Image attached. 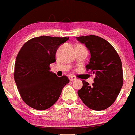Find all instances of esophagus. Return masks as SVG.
<instances>
[{
	"mask_svg": "<svg viewBox=\"0 0 135 135\" xmlns=\"http://www.w3.org/2000/svg\"><path fill=\"white\" fill-rule=\"evenodd\" d=\"M69 79H70V81H74V80H76V78L75 76H69Z\"/></svg>",
	"mask_w": 135,
	"mask_h": 135,
	"instance_id": "34e87169",
	"label": "esophagus"
}]
</instances>
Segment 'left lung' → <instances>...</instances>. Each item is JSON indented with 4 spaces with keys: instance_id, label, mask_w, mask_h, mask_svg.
Masks as SVG:
<instances>
[{
    "instance_id": "1",
    "label": "left lung",
    "mask_w": 135,
    "mask_h": 135,
    "mask_svg": "<svg viewBox=\"0 0 135 135\" xmlns=\"http://www.w3.org/2000/svg\"><path fill=\"white\" fill-rule=\"evenodd\" d=\"M76 39L90 51L86 70L96 75L93 85L82 81L83 86L78 91L79 97L93 110L107 109L115 102L123 85L121 59L114 48L100 37L90 35Z\"/></svg>"
}]
</instances>
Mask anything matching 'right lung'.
Listing matches in <instances>:
<instances>
[{
  "instance_id": "add662e5",
  "label": "right lung",
  "mask_w": 135,
  "mask_h": 135,
  "mask_svg": "<svg viewBox=\"0 0 135 135\" xmlns=\"http://www.w3.org/2000/svg\"><path fill=\"white\" fill-rule=\"evenodd\" d=\"M69 37L40 36L25 42L15 63L14 79L21 98L36 110L52 107L63 87L69 83L66 76L57 77L50 71L56 61L57 49Z\"/></svg>"
}]
</instances>
